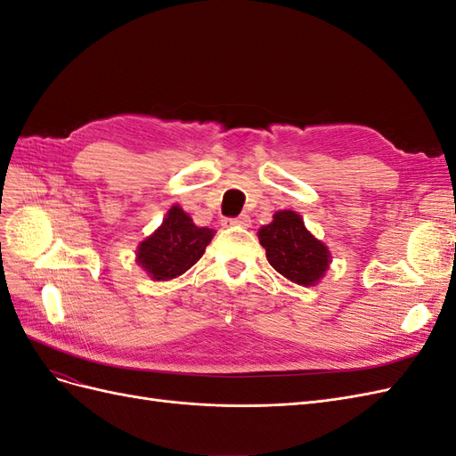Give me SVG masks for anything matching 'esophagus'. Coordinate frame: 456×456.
<instances>
[{
	"label": "esophagus",
	"instance_id": "esophagus-1",
	"mask_svg": "<svg viewBox=\"0 0 456 456\" xmlns=\"http://www.w3.org/2000/svg\"><path fill=\"white\" fill-rule=\"evenodd\" d=\"M228 223L232 226H241V228H249L251 226V216L249 215H240L236 218H230Z\"/></svg>",
	"mask_w": 456,
	"mask_h": 456
}]
</instances>
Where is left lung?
<instances>
[{
	"mask_svg": "<svg viewBox=\"0 0 456 456\" xmlns=\"http://www.w3.org/2000/svg\"><path fill=\"white\" fill-rule=\"evenodd\" d=\"M258 241L275 272L302 287L317 285L329 270V247L317 240L295 211H275L272 223L258 230Z\"/></svg>",
	"mask_w": 456,
	"mask_h": 456,
	"instance_id": "obj_1",
	"label": "left lung"
}]
</instances>
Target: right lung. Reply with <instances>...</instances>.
<instances>
[{"label":"right lung","mask_w":456,"mask_h":456,"mask_svg":"<svg viewBox=\"0 0 456 456\" xmlns=\"http://www.w3.org/2000/svg\"><path fill=\"white\" fill-rule=\"evenodd\" d=\"M215 230L196 226L181 205H173L158 230L136 247V265L154 281H169L183 275L203 256Z\"/></svg>","instance_id":"obj_1"}]
</instances>
